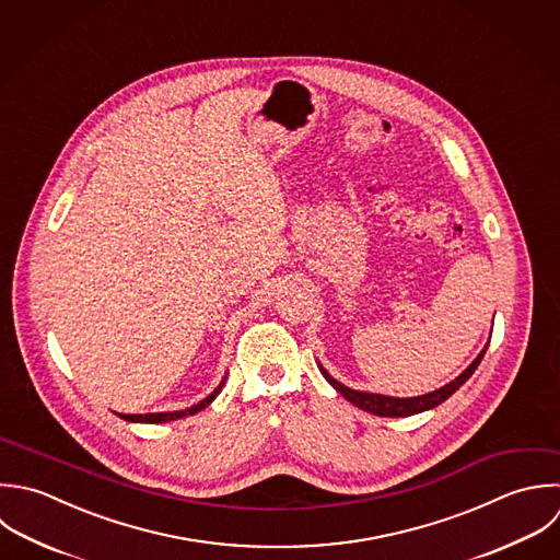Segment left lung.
I'll list each match as a JSON object with an SVG mask.
<instances>
[{"instance_id":"left-lung-1","label":"left lung","mask_w":560,"mask_h":560,"mask_svg":"<svg viewBox=\"0 0 560 560\" xmlns=\"http://www.w3.org/2000/svg\"><path fill=\"white\" fill-rule=\"evenodd\" d=\"M487 349H489V345L480 351V355H478L454 382L445 384L443 388H439V390H434V393L419 395V397H386V395H377V393L353 390V388L340 384L338 380H334V377L323 369L320 362H318V369H320L323 377H325L347 401H351L355 408H360V410H364V412H371V415H377V417H412V415L432 410V408L441 406L445 399H450V397L474 375V371H476L478 364L482 362Z\"/></svg>"}]
</instances>
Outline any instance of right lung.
Instances as JSON below:
<instances>
[{
    "label": "right lung",
    "instance_id": "1",
    "mask_svg": "<svg viewBox=\"0 0 560 560\" xmlns=\"http://www.w3.org/2000/svg\"><path fill=\"white\" fill-rule=\"evenodd\" d=\"M224 382H226V377L220 382V386H218L209 397H205L202 401H198L196 406L185 408V410H176V412H150V415H117V417H121L124 421H130V423H167V421H176V419H183V417H187V415H196V412L205 410V408L220 395Z\"/></svg>",
    "mask_w": 560,
    "mask_h": 560
}]
</instances>
